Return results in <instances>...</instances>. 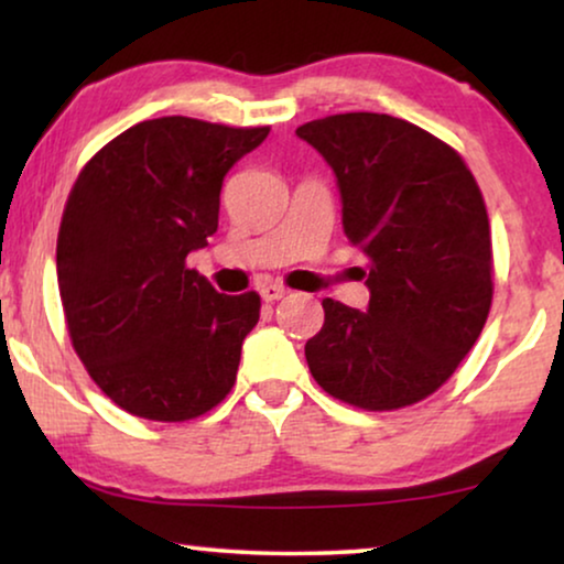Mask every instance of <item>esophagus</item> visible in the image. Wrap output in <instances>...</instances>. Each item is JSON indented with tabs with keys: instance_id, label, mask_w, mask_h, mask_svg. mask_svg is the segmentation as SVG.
<instances>
[{
	"instance_id": "esophagus-1",
	"label": "esophagus",
	"mask_w": 564,
	"mask_h": 564,
	"mask_svg": "<svg viewBox=\"0 0 564 564\" xmlns=\"http://www.w3.org/2000/svg\"><path fill=\"white\" fill-rule=\"evenodd\" d=\"M259 295L267 300V303H274V300H282L284 295H288V290L282 288V284H276V282H267V284H261L259 288Z\"/></svg>"
}]
</instances>
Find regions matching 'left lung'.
I'll return each mask as SVG.
<instances>
[{
    "label": "left lung",
    "instance_id": "left-lung-1",
    "mask_svg": "<svg viewBox=\"0 0 564 564\" xmlns=\"http://www.w3.org/2000/svg\"><path fill=\"white\" fill-rule=\"evenodd\" d=\"M295 133L336 174L344 234L372 264L367 311L323 300L307 367L349 405L419 403L449 380L488 321L492 251L480 187L457 151L392 115H330Z\"/></svg>",
    "mask_w": 564,
    "mask_h": 564
}]
</instances>
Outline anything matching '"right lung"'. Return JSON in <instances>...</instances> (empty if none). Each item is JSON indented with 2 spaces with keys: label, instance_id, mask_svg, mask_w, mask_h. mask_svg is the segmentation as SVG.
<instances>
[{
  "label": "right lung",
  "instance_id": "1",
  "mask_svg": "<svg viewBox=\"0 0 564 564\" xmlns=\"http://www.w3.org/2000/svg\"><path fill=\"white\" fill-rule=\"evenodd\" d=\"M269 128L143 120L82 169L58 230L68 336L102 392L149 421H189L236 382L257 292L223 295L187 253L218 230L230 166Z\"/></svg>",
  "mask_w": 564,
  "mask_h": 564
}]
</instances>
